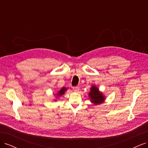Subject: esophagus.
<instances>
[{
  "label": "esophagus",
  "mask_w": 148,
  "mask_h": 148,
  "mask_svg": "<svg viewBox=\"0 0 148 148\" xmlns=\"http://www.w3.org/2000/svg\"><path fill=\"white\" fill-rule=\"evenodd\" d=\"M73 91H74L75 92H78V91H79V88L78 86H76V87H73Z\"/></svg>",
  "instance_id": "esophagus-1"
}]
</instances>
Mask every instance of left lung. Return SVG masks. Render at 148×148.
<instances>
[{
    "label": "left lung",
    "mask_w": 148,
    "mask_h": 148,
    "mask_svg": "<svg viewBox=\"0 0 148 148\" xmlns=\"http://www.w3.org/2000/svg\"><path fill=\"white\" fill-rule=\"evenodd\" d=\"M89 96L90 97L91 101L95 105L101 104L105 99L102 93L99 92L98 88L95 86L91 88V91L89 93Z\"/></svg>",
    "instance_id": "1"
}]
</instances>
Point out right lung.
I'll return each instance as SVG.
<instances>
[{"label":"right lung","mask_w":148,"mask_h":148,"mask_svg":"<svg viewBox=\"0 0 148 148\" xmlns=\"http://www.w3.org/2000/svg\"><path fill=\"white\" fill-rule=\"evenodd\" d=\"M66 90V89L65 88H64V87L60 89V90L59 91V92L57 93V97H59V96H62V95H63Z\"/></svg>","instance_id":"1"}]
</instances>
